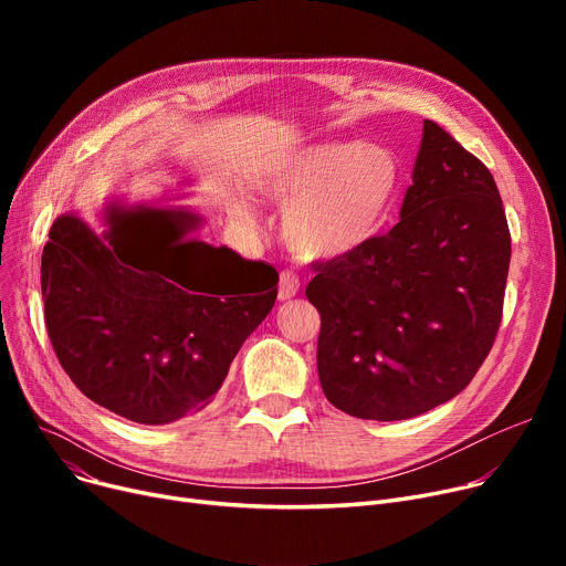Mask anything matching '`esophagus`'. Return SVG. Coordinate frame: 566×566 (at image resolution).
Instances as JSON below:
<instances>
[{
    "instance_id": "34e87169",
    "label": "esophagus",
    "mask_w": 566,
    "mask_h": 566,
    "mask_svg": "<svg viewBox=\"0 0 566 566\" xmlns=\"http://www.w3.org/2000/svg\"><path fill=\"white\" fill-rule=\"evenodd\" d=\"M301 291V280H298V275L295 273H291V271H284L282 275H280V286H277V298L284 303V301H291V298H295V293Z\"/></svg>"
}]
</instances>
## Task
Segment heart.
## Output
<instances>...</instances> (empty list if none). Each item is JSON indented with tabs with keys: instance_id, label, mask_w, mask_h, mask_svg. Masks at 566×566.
Wrapping results in <instances>:
<instances>
[{
	"instance_id": "heart-1",
	"label": "heart",
	"mask_w": 566,
	"mask_h": 566,
	"mask_svg": "<svg viewBox=\"0 0 566 566\" xmlns=\"http://www.w3.org/2000/svg\"><path fill=\"white\" fill-rule=\"evenodd\" d=\"M399 186V163L376 142L293 148L265 171L261 190L286 206L284 235L307 256H344L378 233Z\"/></svg>"
}]
</instances>
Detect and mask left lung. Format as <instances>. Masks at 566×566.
Wrapping results in <instances>:
<instances>
[{
  "instance_id": "1",
  "label": "left lung",
  "mask_w": 566,
  "mask_h": 566,
  "mask_svg": "<svg viewBox=\"0 0 566 566\" xmlns=\"http://www.w3.org/2000/svg\"><path fill=\"white\" fill-rule=\"evenodd\" d=\"M512 235L482 160L424 122L399 222L314 265L323 395L363 420L395 422L454 399L495 342Z\"/></svg>"
}]
</instances>
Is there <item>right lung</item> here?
Here are the masks:
<instances>
[{
	"label": "right lung",
	"instance_id": "1",
	"mask_svg": "<svg viewBox=\"0 0 566 566\" xmlns=\"http://www.w3.org/2000/svg\"><path fill=\"white\" fill-rule=\"evenodd\" d=\"M105 224L54 220L41 259L48 337L84 397L137 424L178 422L216 399L280 275L188 238L195 213L112 203Z\"/></svg>",
	"mask_w": 566,
	"mask_h": 566
}]
</instances>
